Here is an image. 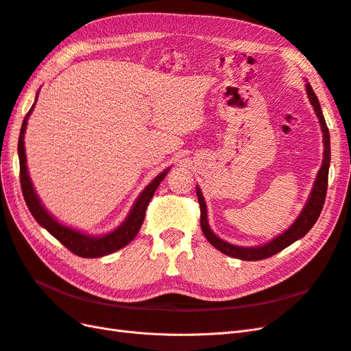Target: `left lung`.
<instances>
[{"label":"left lung","mask_w":351,"mask_h":351,"mask_svg":"<svg viewBox=\"0 0 351 351\" xmlns=\"http://www.w3.org/2000/svg\"><path fill=\"white\" fill-rule=\"evenodd\" d=\"M306 89H307V95H309L311 104L313 105V110L317 115V119H319V123H321V127H322L324 145H325L324 162H322L319 173H317V177H316V182H315L313 190L311 193L309 202H307V205L304 206L300 217L297 218V221L289 230L282 232V234L278 236L277 239H274L271 243L263 244V246H261V247H237V246H232V244L226 243V241H222L221 239H218L214 234V232L210 231V228L208 226L205 200H204V197H202L200 190L196 189V195H197V200H199V205H200V227H202V231H204L205 237L208 239V241L212 244V246H214L215 249H218L219 252H222L224 254H227V256L237 258V259H241V261H262V259L271 258V256H274L275 253H278L282 249L289 247L291 243H294L295 240H299L304 234H307V232H309V230L315 226V222L317 221V218H319V215H321V210L324 208L325 197H326V190H328V171H329V162H331V147H329V130H328L325 119L322 115L319 101H317L316 95H315V92H313V89H312L309 83L306 84Z\"/></svg>","instance_id":"left-lung-1"}]
</instances>
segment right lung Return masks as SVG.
<instances>
[{
    "label": "right lung",
    "mask_w": 351,
    "mask_h": 351,
    "mask_svg": "<svg viewBox=\"0 0 351 351\" xmlns=\"http://www.w3.org/2000/svg\"><path fill=\"white\" fill-rule=\"evenodd\" d=\"M34 107H35V104L32 105V108L27 111V114L25 117L22 129H20L19 146H17L19 161H20V186H22L23 197H25L26 205L30 210V214L34 215V218L39 222V226L44 227L51 236H54L61 244H64V246L71 253L77 254V256H80V258H101V256H105V254H110L115 250L124 247L125 244H129L134 239L137 231L141 230V227L143 224V219H145L146 208H147V205H149V200L152 199L159 183H161L165 178L168 169H165L164 173L159 174L154 180V182L143 190L139 199L136 200L130 215L127 217V219L119 228L110 232V234L104 236V237H89V236L82 234V232H79L76 230H71L69 227L61 226L60 222H57L54 218H52L44 209V206L40 205V202L35 193L34 187H32L30 178L27 174L23 137H25L27 119H29L32 110H34Z\"/></svg>",
    "instance_id": "1"
}]
</instances>
